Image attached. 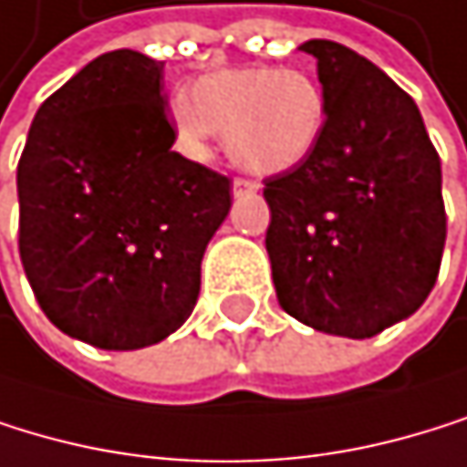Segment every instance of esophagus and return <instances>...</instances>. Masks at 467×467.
I'll return each instance as SVG.
<instances>
[{
  "label": "esophagus",
  "instance_id": "esophagus-1",
  "mask_svg": "<svg viewBox=\"0 0 467 467\" xmlns=\"http://www.w3.org/2000/svg\"><path fill=\"white\" fill-rule=\"evenodd\" d=\"M256 188H259V185H256L254 180H247V177H236V180H234V194H236V197H239V194H254Z\"/></svg>",
  "mask_w": 467,
  "mask_h": 467
}]
</instances>
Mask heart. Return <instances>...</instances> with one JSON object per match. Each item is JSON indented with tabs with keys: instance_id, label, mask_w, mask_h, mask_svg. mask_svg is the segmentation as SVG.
Returning <instances> with one entry per match:
<instances>
[{
	"instance_id": "b5f03b06",
	"label": "heart",
	"mask_w": 467,
	"mask_h": 467,
	"mask_svg": "<svg viewBox=\"0 0 467 467\" xmlns=\"http://www.w3.org/2000/svg\"><path fill=\"white\" fill-rule=\"evenodd\" d=\"M324 112V92L304 69L247 64L200 78L180 120L197 151L213 132H225L236 163L275 174L307 160L321 138Z\"/></svg>"
}]
</instances>
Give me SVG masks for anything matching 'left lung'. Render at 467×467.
Here are the masks:
<instances>
[{"instance_id": "1", "label": "left lung", "mask_w": 467, "mask_h": 467, "mask_svg": "<svg viewBox=\"0 0 467 467\" xmlns=\"http://www.w3.org/2000/svg\"><path fill=\"white\" fill-rule=\"evenodd\" d=\"M318 58L327 118L298 166L265 180L267 254L282 310L318 332L372 338L429 298L445 244L440 154L420 109L338 41Z\"/></svg>"}]
</instances>
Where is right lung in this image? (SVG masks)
<instances>
[{"label": "right lung", "mask_w": 467, "mask_h": 467, "mask_svg": "<svg viewBox=\"0 0 467 467\" xmlns=\"http://www.w3.org/2000/svg\"><path fill=\"white\" fill-rule=\"evenodd\" d=\"M163 61L112 50L38 107L19 157V256L38 307L98 349L163 341L200 296L231 180L171 151Z\"/></svg>", "instance_id": "1"}]
</instances>
